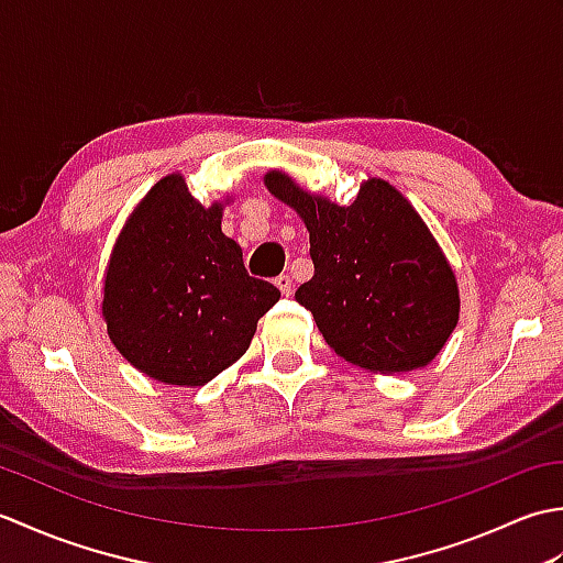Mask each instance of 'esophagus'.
Masks as SVG:
<instances>
[{
	"instance_id": "obj_1",
	"label": "esophagus",
	"mask_w": 563,
	"mask_h": 563,
	"mask_svg": "<svg viewBox=\"0 0 563 563\" xmlns=\"http://www.w3.org/2000/svg\"><path fill=\"white\" fill-rule=\"evenodd\" d=\"M275 285H278V290L288 297V295H292V278L288 273H283V275H278V278H275Z\"/></svg>"
}]
</instances>
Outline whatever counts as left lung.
Masks as SVG:
<instances>
[{
  "label": "left lung",
  "instance_id": "obj_1",
  "mask_svg": "<svg viewBox=\"0 0 563 563\" xmlns=\"http://www.w3.org/2000/svg\"><path fill=\"white\" fill-rule=\"evenodd\" d=\"M275 198L302 214L312 280L295 300L312 312L345 361L382 375L428 365L457 327L460 295L450 263L397 188L369 178L349 208L312 198L271 172Z\"/></svg>",
  "mask_w": 563,
  "mask_h": 563
}]
</instances>
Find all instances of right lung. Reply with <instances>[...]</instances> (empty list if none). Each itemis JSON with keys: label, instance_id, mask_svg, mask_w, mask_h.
Here are the masks:
<instances>
[{"label": "right lung", "instance_id": "obj_1", "mask_svg": "<svg viewBox=\"0 0 563 563\" xmlns=\"http://www.w3.org/2000/svg\"><path fill=\"white\" fill-rule=\"evenodd\" d=\"M280 300L249 275L222 234V206L202 208L166 176L128 220L106 273L103 317L130 363L166 385L200 387L239 361L256 321Z\"/></svg>", "mask_w": 563, "mask_h": 563}]
</instances>
